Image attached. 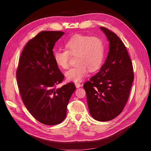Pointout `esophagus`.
<instances>
[{
  "label": "esophagus",
  "instance_id": "1",
  "mask_svg": "<svg viewBox=\"0 0 151 151\" xmlns=\"http://www.w3.org/2000/svg\"><path fill=\"white\" fill-rule=\"evenodd\" d=\"M75 85H76V87L77 88H80V87H81V84L79 83H75Z\"/></svg>",
  "mask_w": 151,
  "mask_h": 151
}]
</instances>
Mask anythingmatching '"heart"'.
Masks as SVG:
<instances>
[{
	"label": "heart",
	"mask_w": 151,
	"mask_h": 151,
	"mask_svg": "<svg viewBox=\"0 0 151 151\" xmlns=\"http://www.w3.org/2000/svg\"><path fill=\"white\" fill-rule=\"evenodd\" d=\"M66 50H58L53 53L56 65L63 69L69 66L70 54L76 56L77 64L65 72L68 81H80L101 67L105 57L103 40L96 36L76 35L65 43Z\"/></svg>",
	"instance_id": "heart-1"
}]
</instances>
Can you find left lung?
Masks as SVG:
<instances>
[{
    "label": "left lung",
    "mask_w": 151,
    "mask_h": 151,
    "mask_svg": "<svg viewBox=\"0 0 151 151\" xmlns=\"http://www.w3.org/2000/svg\"><path fill=\"white\" fill-rule=\"evenodd\" d=\"M109 42L107 58L99 71L84 84L91 115L99 122L113 120L123 111L134 79L133 66L122 41L100 27Z\"/></svg>",
    "instance_id": "8db88e82"
}]
</instances>
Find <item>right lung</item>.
Listing matches in <instances>:
<instances>
[{
    "instance_id": "right-lung-1",
    "label": "right lung",
    "mask_w": 151,
    "mask_h": 151,
    "mask_svg": "<svg viewBox=\"0 0 151 151\" xmlns=\"http://www.w3.org/2000/svg\"><path fill=\"white\" fill-rule=\"evenodd\" d=\"M63 31H44L27 43L16 71L17 86L24 104L36 120L47 125L65 119L67 105L76 90L73 83L56 86L64 76L53 58L55 43Z\"/></svg>"
}]
</instances>
